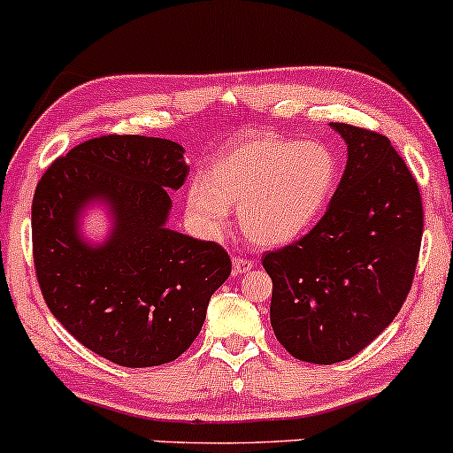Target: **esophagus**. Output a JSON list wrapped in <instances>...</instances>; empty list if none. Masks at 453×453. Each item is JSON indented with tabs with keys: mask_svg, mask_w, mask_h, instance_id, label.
Instances as JSON below:
<instances>
[{
	"mask_svg": "<svg viewBox=\"0 0 453 453\" xmlns=\"http://www.w3.org/2000/svg\"><path fill=\"white\" fill-rule=\"evenodd\" d=\"M253 268V262L251 259H247V257H234L232 259V270H234V274H244V273H249V270Z\"/></svg>",
	"mask_w": 453,
	"mask_h": 453,
	"instance_id": "34e87169",
	"label": "esophagus"
}]
</instances>
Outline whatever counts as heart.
<instances>
[{
    "instance_id": "1",
    "label": "heart",
    "mask_w": 453,
    "mask_h": 453,
    "mask_svg": "<svg viewBox=\"0 0 453 453\" xmlns=\"http://www.w3.org/2000/svg\"><path fill=\"white\" fill-rule=\"evenodd\" d=\"M336 183L339 159L327 144L259 134L223 150L204 179L189 185L187 206L211 232L226 226L227 206H238L247 238L279 247L319 219Z\"/></svg>"
}]
</instances>
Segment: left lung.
<instances>
[{
    "mask_svg": "<svg viewBox=\"0 0 453 453\" xmlns=\"http://www.w3.org/2000/svg\"><path fill=\"white\" fill-rule=\"evenodd\" d=\"M347 165L326 215L306 236L268 251L270 324L294 357L336 364L360 353L398 315L424 232L419 187L381 134L330 123Z\"/></svg>",
    "mask_w": 453,
    "mask_h": 453,
    "instance_id": "8db88e82",
    "label": "left lung"
}]
</instances>
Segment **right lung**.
Returning a JSON list of instances; mask_svg holds the SVG:
<instances>
[{
  "instance_id": "obj_1",
  "label": "right lung",
  "mask_w": 453,
  "mask_h": 453,
  "mask_svg": "<svg viewBox=\"0 0 453 453\" xmlns=\"http://www.w3.org/2000/svg\"><path fill=\"white\" fill-rule=\"evenodd\" d=\"M183 153L165 138L100 136L55 159L35 187L31 238L46 304L78 342L119 366H159L189 349L232 273L219 244L165 226L170 191L189 174ZM91 203L113 219L97 245L80 234Z\"/></svg>"
}]
</instances>
